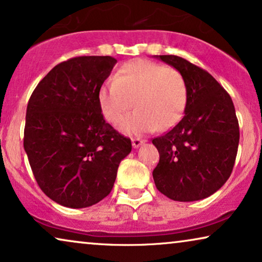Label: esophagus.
Masks as SVG:
<instances>
[{
	"label": "esophagus",
	"mask_w": 262,
	"mask_h": 262,
	"mask_svg": "<svg viewBox=\"0 0 262 262\" xmlns=\"http://www.w3.org/2000/svg\"><path fill=\"white\" fill-rule=\"evenodd\" d=\"M144 141H142V139L139 138H132V145H134V148H138L139 145H142Z\"/></svg>",
	"instance_id": "1"
}]
</instances>
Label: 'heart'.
Segmentation results:
<instances>
[{
	"label": "heart",
	"mask_w": 262,
	"mask_h": 262,
	"mask_svg": "<svg viewBox=\"0 0 262 262\" xmlns=\"http://www.w3.org/2000/svg\"><path fill=\"white\" fill-rule=\"evenodd\" d=\"M187 101L182 74L173 67L148 59H134L118 70L99 92V106L108 123L117 125L134 105L135 112L119 128L127 135L167 130L180 120Z\"/></svg>",
	"instance_id": "heart-1"
}]
</instances>
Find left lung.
I'll use <instances>...</instances> for the list:
<instances>
[{"label": "left lung", "mask_w": 262, "mask_h": 262, "mask_svg": "<svg viewBox=\"0 0 262 262\" xmlns=\"http://www.w3.org/2000/svg\"><path fill=\"white\" fill-rule=\"evenodd\" d=\"M178 69L187 87L182 119L152 139L160 161L156 188L177 202H194L217 192L230 177L239 142L238 120L228 92L207 73L181 57L156 56Z\"/></svg>", "instance_id": "left-lung-1"}]
</instances>
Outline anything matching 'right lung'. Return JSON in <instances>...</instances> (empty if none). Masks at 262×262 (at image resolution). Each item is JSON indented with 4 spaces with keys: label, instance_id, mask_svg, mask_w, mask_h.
I'll use <instances>...</instances> for the list:
<instances>
[{
    "label": "right lung",
    "instance_id": "add662e5",
    "mask_svg": "<svg viewBox=\"0 0 262 262\" xmlns=\"http://www.w3.org/2000/svg\"><path fill=\"white\" fill-rule=\"evenodd\" d=\"M117 59L80 56L53 68L27 105L24 148L42 192L73 209L99 203L112 191L131 139L103 119L99 92Z\"/></svg>",
    "mask_w": 262,
    "mask_h": 262
}]
</instances>
